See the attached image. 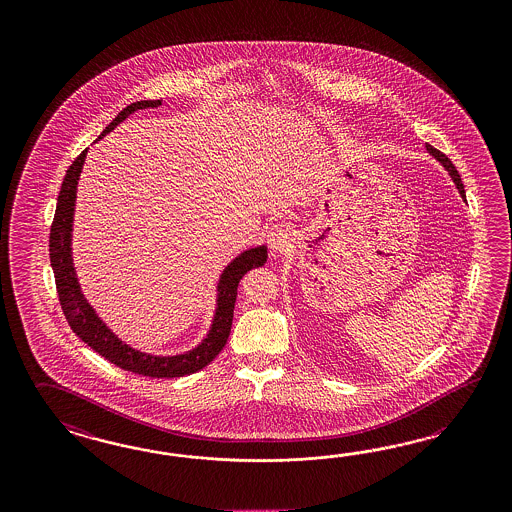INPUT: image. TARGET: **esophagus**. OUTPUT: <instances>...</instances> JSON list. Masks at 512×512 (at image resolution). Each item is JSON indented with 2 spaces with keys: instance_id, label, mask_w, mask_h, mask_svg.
Here are the masks:
<instances>
[{
  "instance_id": "1",
  "label": "esophagus",
  "mask_w": 512,
  "mask_h": 512,
  "mask_svg": "<svg viewBox=\"0 0 512 512\" xmlns=\"http://www.w3.org/2000/svg\"><path fill=\"white\" fill-rule=\"evenodd\" d=\"M292 239L293 230L290 228V224H286V222H277V224H273V226L267 230L269 247L275 250V252H282V250L286 249Z\"/></svg>"
}]
</instances>
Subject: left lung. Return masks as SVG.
<instances>
[{
	"mask_svg": "<svg viewBox=\"0 0 512 512\" xmlns=\"http://www.w3.org/2000/svg\"><path fill=\"white\" fill-rule=\"evenodd\" d=\"M426 149H428V153H430L432 157H436V159L445 166V170H447V172L451 174V177H453L454 185H456V189L460 192V196H462V198H466V190H464V185H462V179H460V174L456 172V168H454V164L451 162V159H449L445 153H441V151L436 149V147L426 146Z\"/></svg>",
	"mask_w": 512,
	"mask_h": 512,
	"instance_id": "obj_1",
	"label": "left lung"
}]
</instances>
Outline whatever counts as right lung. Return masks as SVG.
I'll return each mask as SVG.
<instances>
[{
    "label": "right lung",
    "mask_w": 512,
    "mask_h": 512,
    "mask_svg": "<svg viewBox=\"0 0 512 512\" xmlns=\"http://www.w3.org/2000/svg\"><path fill=\"white\" fill-rule=\"evenodd\" d=\"M157 106H161V101L132 103L131 106L123 108L117 114L116 119L104 129L99 138L114 131L125 117L131 116L136 110L157 108ZM86 153H88V149H84L74 159L65 174L63 185L59 190L56 215H54V222L50 228V263H52L54 277H56L59 305L63 308L67 322L71 325L73 333L80 336L91 350L97 351L99 355H103L104 359H108L110 363H114L127 372L149 376V378H179V376H189V374L202 370L226 346L228 336L232 331L239 280L245 277V273L250 269L262 267L263 263L267 262V247L262 245L256 249L245 250L222 271L219 288H217L219 299H217L215 320L200 346H196L194 350L187 351V353L174 355V357H157V355L132 350L131 346L123 344L104 325L103 320L95 314V310L86 301L84 293L80 292V284H78V278L74 273L73 256H71L74 200H76V185H78V177H80L82 166H84Z\"/></svg>",
    "instance_id": "right-lung-1"
}]
</instances>
